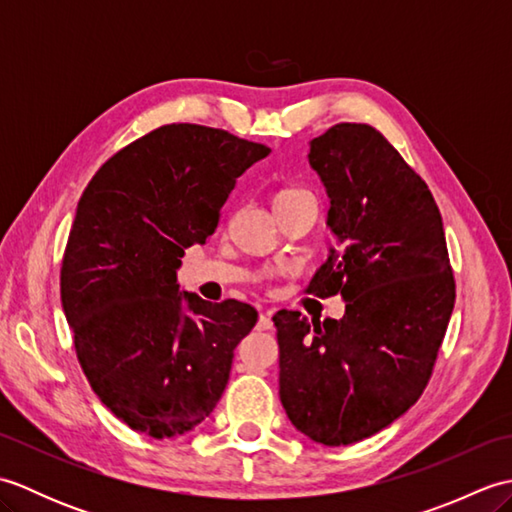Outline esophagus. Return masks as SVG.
<instances>
[{
  "mask_svg": "<svg viewBox=\"0 0 512 512\" xmlns=\"http://www.w3.org/2000/svg\"><path fill=\"white\" fill-rule=\"evenodd\" d=\"M270 328H273V319H270V314H259L257 330H270Z\"/></svg>",
  "mask_w": 512,
  "mask_h": 512,
  "instance_id": "34e87169",
  "label": "esophagus"
}]
</instances>
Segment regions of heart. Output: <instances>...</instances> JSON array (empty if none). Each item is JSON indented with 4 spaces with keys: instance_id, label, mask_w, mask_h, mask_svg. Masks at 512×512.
Wrapping results in <instances>:
<instances>
[{
    "instance_id": "heart-1",
    "label": "heart",
    "mask_w": 512,
    "mask_h": 512,
    "mask_svg": "<svg viewBox=\"0 0 512 512\" xmlns=\"http://www.w3.org/2000/svg\"><path fill=\"white\" fill-rule=\"evenodd\" d=\"M299 198H312V193L306 191V189H297V187H290V189H284L277 193L275 198V204H281V202H290V200H299Z\"/></svg>"
}]
</instances>
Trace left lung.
I'll return each mask as SVG.
<instances>
[{
    "label": "left lung",
    "instance_id": "8db88e82",
    "mask_svg": "<svg viewBox=\"0 0 512 512\" xmlns=\"http://www.w3.org/2000/svg\"><path fill=\"white\" fill-rule=\"evenodd\" d=\"M341 239L306 288L345 301L343 319L312 323L297 310L273 321L279 398L314 442L341 447L374 436L416 402L455 303L436 200L398 149L365 123H339L310 143Z\"/></svg>",
    "mask_w": 512,
    "mask_h": 512
}]
</instances>
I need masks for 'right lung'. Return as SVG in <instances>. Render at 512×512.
<instances>
[{
	"label": "right lung",
	"mask_w": 512,
	"mask_h": 512,
	"mask_svg": "<svg viewBox=\"0 0 512 512\" xmlns=\"http://www.w3.org/2000/svg\"><path fill=\"white\" fill-rule=\"evenodd\" d=\"M270 147L171 123L105 162L85 187L61 262V303L94 394L129 429L182 436L211 416L248 303L180 295L184 248L204 244L235 180Z\"/></svg>",
	"instance_id": "right-lung-1"
}]
</instances>
